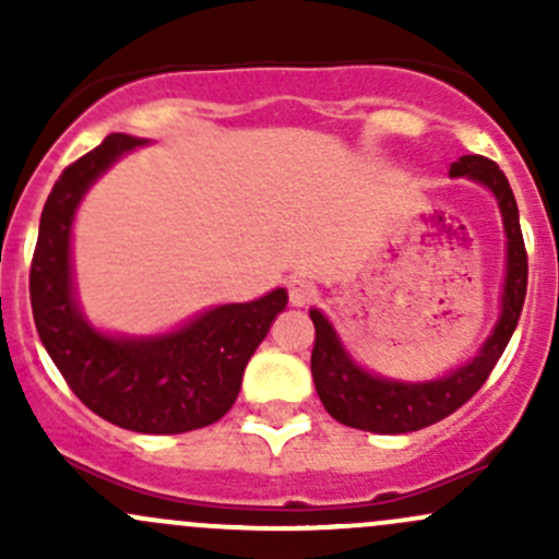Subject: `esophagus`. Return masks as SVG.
I'll use <instances>...</instances> for the list:
<instances>
[{
	"mask_svg": "<svg viewBox=\"0 0 559 559\" xmlns=\"http://www.w3.org/2000/svg\"><path fill=\"white\" fill-rule=\"evenodd\" d=\"M286 286H289L292 306H308V302H313L316 295H319V289H316V284L308 275H292Z\"/></svg>",
	"mask_w": 559,
	"mask_h": 559,
	"instance_id": "obj_1",
	"label": "esophagus"
}]
</instances>
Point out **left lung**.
I'll list each match as a JSON object with an SVG mask.
<instances>
[{
    "label": "left lung",
    "instance_id": "left-lung-1",
    "mask_svg": "<svg viewBox=\"0 0 559 559\" xmlns=\"http://www.w3.org/2000/svg\"><path fill=\"white\" fill-rule=\"evenodd\" d=\"M449 175L452 178L465 175V178L487 186L498 200L500 213H503L506 238H509L506 259L509 262H506L503 311H500L498 324L471 362L456 368L454 373L443 376V379L408 384V381L381 379V376L359 368L346 354L326 316L311 308V321L316 326L311 354L313 384L326 414L341 425L381 432V436H400V432H414L447 419L484 386L498 359L503 357L511 335H514L524 295H527V251H524L520 207H516L514 191H511L503 170L487 156H460Z\"/></svg>",
    "mask_w": 559,
    "mask_h": 559
}]
</instances>
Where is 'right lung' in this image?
I'll list each match as a JSON object with an SVG mask.
<instances>
[{
  "mask_svg": "<svg viewBox=\"0 0 559 559\" xmlns=\"http://www.w3.org/2000/svg\"><path fill=\"white\" fill-rule=\"evenodd\" d=\"M143 143L107 134L59 175L39 218L29 297L45 352L86 408L123 430L175 436L213 425L233 408L248 359L289 297L275 289L253 302L211 308L156 337H110L83 319L72 292V218L88 186Z\"/></svg>",
  "mask_w": 559,
  "mask_h": 559,
  "instance_id": "1",
  "label": "right lung"
}]
</instances>
